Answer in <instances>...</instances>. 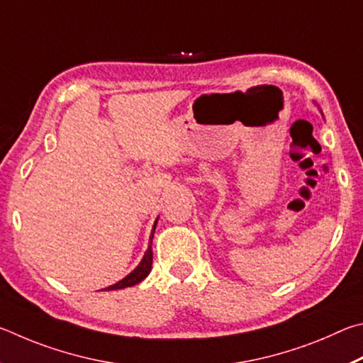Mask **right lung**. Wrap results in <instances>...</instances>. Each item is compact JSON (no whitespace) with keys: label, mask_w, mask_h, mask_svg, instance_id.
Instances as JSON below:
<instances>
[{"label":"right lung","mask_w":363,"mask_h":363,"mask_svg":"<svg viewBox=\"0 0 363 363\" xmlns=\"http://www.w3.org/2000/svg\"><path fill=\"white\" fill-rule=\"evenodd\" d=\"M156 225H157V218H156V221H155V225H152L148 250L145 252V255H143V258H142V262H140V264L137 266L135 269H133V271L130 272V274H127L124 279H121L119 282H116L114 285H110V287H106L105 290H119V289L132 287V285H137V284L142 282L143 279L150 274L151 264H152V250H151V244H152V238H155Z\"/></svg>","instance_id":"obj_1"}]
</instances>
